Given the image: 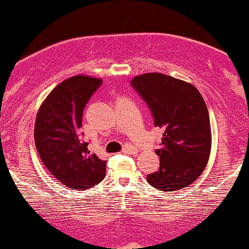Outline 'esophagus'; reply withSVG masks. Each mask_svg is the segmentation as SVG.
<instances>
[{"label":"esophagus","mask_w":249,"mask_h":249,"mask_svg":"<svg viewBox=\"0 0 249 249\" xmlns=\"http://www.w3.org/2000/svg\"><path fill=\"white\" fill-rule=\"evenodd\" d=\"M123 152L127 154H136L137 148L135 146H132V144H126V146L124 147V149H123Z\"/></svg>","instance_id":"esophagus-1"}]
</instances>
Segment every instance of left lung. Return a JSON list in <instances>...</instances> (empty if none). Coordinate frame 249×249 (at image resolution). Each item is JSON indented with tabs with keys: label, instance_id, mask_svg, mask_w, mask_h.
I'll return each instance as SVG.
<instances>
[{
	"label": "left lung",
	"instance_id": "obj_1",
	"mask_svg": "<svg viewBox=\"0 0 249 249\" xmlns=\"http://www.w3.org/2000/svg\"><path fill=\"white\" fill-rule=\"evenodd\" d=\"M131 86L148 106L154 126L164 130L156 149L160 166L147 175V182L165 192L187 187L203 173L211 154V122L203 97L191 84L160 73L135 76Z\"/></svg>",
	"mask_w": 249,
	"mask_h": 249
}]
</instances>
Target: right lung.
Listing matches in <instances>:
<instances>
[{
	"instance_id": "right-lung-1",
	"label": "right lung",
	"mask_w": 249,
	"mask_h": 249,
	"mask_svg": "<svg viewBox=\"0 0 249 249\" xmlns=\"http://www.w3.org/2000/svg\"><path fill=\"white\" fill-rule=\"evenodd\" d=\"M101 85V79L71 76L51 91L36 115L34 137L41 160L71 189H90L106 175L107 161L90 153L80 130L84 108Z\"/></svg>"
}]
</instances>
